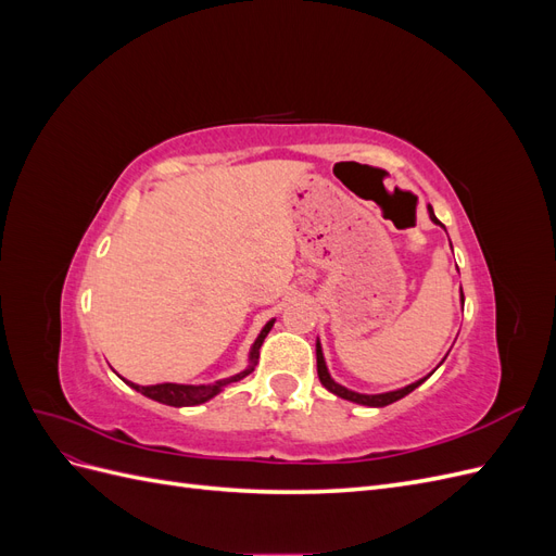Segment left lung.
<instances>
[{"mask_svg": "<svg viewBox=\"0 0 556 556\" xmlns=\"http://www.w3.org/2000/svg\"><path fill=\"white\" fill-rule=\"evenodd\" d=\"M429 215H431L433 223H439V220H435V215H433L431 208H429ZM439 225H441V223H439ZM317 376H319V382H323V384L327 387V390L333 392L336 396L348 399V401H355V403H362V406H376V408L390 406V403H394V401L403 399L406 394H410V392L415 390V387H419V384H422V382L427 380V378H422V380H417V382H413V384H408V387H403V390L387 392V394H357V392H350V390H345L343 384L331 380V376H329V371H327L325 357H323V348H319V343H317Z\"/></svg>", "mask_w": 556, "mask_h": 556, "instance_id": "1", "label": "left lung"}]
</instances>
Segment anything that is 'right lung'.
<instances>
[{"mask_svg": "<svg viewBox=\"0 0 556 556\" xmlns=\"http://www.w3.org/2000/svg\"><path fill=\"white\" fill-rule=\"evenodd\" d=\"M271 327H274V323H268L264 329H262V333L257 336V341H255V345H252V352H250V359L255 362L257 357H260V348H262V343H264V339H266V333L271 331ZM248 374H252V368H245L243 374H239V376H233V378H229V380H220V382H215V384H176V382H162V384H134V382H127L129 387H134V390L137 392H141V394H146L148 399H155V401H160V403H166V406H199V403H204V401H208V399H213L217 392H220V387L223 384H227V382H237V380H241V378H245Z\"/></svg>", "mask_w": 556, "mask_h": 556, "instance_id": "add662e5", "label": "right lung"}]
</instances>
